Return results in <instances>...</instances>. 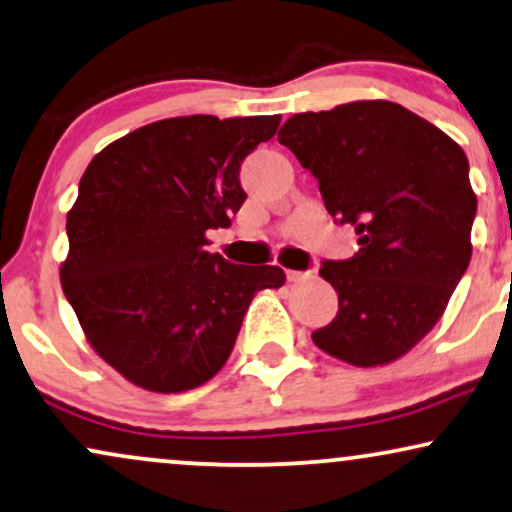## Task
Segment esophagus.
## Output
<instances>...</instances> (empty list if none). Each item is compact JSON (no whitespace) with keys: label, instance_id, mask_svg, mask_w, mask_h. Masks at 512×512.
Masks as SVG:
<instances>
[{"label":"esophagus","instance_id":"1","mask_svg":"<svg viewBox=\"0 0 512 512\" xmlns=\"http://www.w3.org/2000/svg\"><path fill=\"white\" fill-rule=\"evenodd\" d=\"M314 271H288V281L290 283H304V281H312Z\"/></svg>","mask_w":512,"mask_h":512}]
</instances>
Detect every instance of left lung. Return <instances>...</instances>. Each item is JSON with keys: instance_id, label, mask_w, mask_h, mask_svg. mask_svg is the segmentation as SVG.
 I'll use <instances>...</instances> for the list:
<instances>
[{"instance_id": "8db88e82", "label": "left lung", "mask_w": 512, "mask_h": 512, "mask_svg": "<svg viewBox=\"0 0 512 512\" xmlns=\"http://www.w3.org/2000/svg\"><path fill=\"white\" fill-rule=\"evenodd\" d=\"M278 141L361 245L352 260L323 262L340 309L314 345L352 366L392 364L435 328L470 264L477 196L463 148L380 99L297 113Z\"/></svg>"}]
</instances>
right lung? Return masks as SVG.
Listing matches in <instances>:
<instances>
[{"instance_id":"1","label":"right lung","mask_w":512,"mask_h":512,"mask_svg":"<svg viewBox=\"0 0 512 512\" xmlns=\"http://www.w3.org/2000/svg\"><path fill=\"white\" fill-rule=\"evenodd\" d=\"M278 115H181L94 155L68 210L61 288L84 338L129 383L177 394L208 383L236 345L260 290L281 267L231 264L208 231L231 226L241 163L276 134Z\"/></svg>"}]
</instances>
